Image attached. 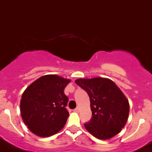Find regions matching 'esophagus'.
<instances>
[{"mask_svg":"<svg viewBox=\"0 0 152 152\" xmlns=\"http://www.w3.org/2000/svg\"><path fill=\"white\" fill-rule=\"evenodd\" d=\"M73 111H75V112H79V107H76V109H74V110H73Z\"/></svg>","mask_w":152,"mask_h":152,"instance_id":"esophagus-1","label":"esophagus"}]
</instances>
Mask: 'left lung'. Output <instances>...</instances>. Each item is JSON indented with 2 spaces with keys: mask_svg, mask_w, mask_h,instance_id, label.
Returning <instances> with one entry per match:
<instances>
[{
  "mask_svg": "<svg viewBox=\"0 0 152 152\" xmlns=\"http://www.w3.org/2000/svg\"><path fill=\"white\" fill-rule=\"evenodd\" d=\"M75 83L88 93L92 117L85 124L95 138L108 139L125 126L129 117V102L112 80L106 78L78 79Z\"/></svg>",
  "mask_w": 152,
  "mask_h": 152,
  "instance_id": "left-lung-1",
  "label": "left lung"
}]
</instances>
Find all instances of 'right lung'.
<instances>
[{
    "label": "right lung",
    "instance_id": "1",
    "mask_svg": "<svg viewBox=\"0 0 152 152\" xmlns=\"http://www.w3.org/2000/svg\"><path fill=\"white\" fill-rule=\"evenodd\" d=\"M69 82L57 75H45L27 87L20 101V113L31 132L48 137L63 129L69 117L64 90Z\"/></svg>",
    "mask_w": 152,
    "mask_h": 152
}]
</instances>
